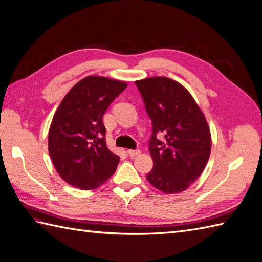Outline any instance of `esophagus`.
Returning a JSON list of instances; mask_svg holds the SVG:
<instances>
[{"label": "esophagus", "instance_id": "1", "mask_svg": "<svg viewBox=\"0 0 262 262\" xmlns=\"http://www.w3.org/2000/svg\"><path fill=\"white\" fill-rule=\"evenodd\" d=\"M127 153H129V156L131 158H135V157L139 156L140 153H141V151H140L139 149H137V150H127Z\"/></svg>", "mask_w": 262, "mask_h": 262}]
</instances>
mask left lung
I'll return each instance as SVG.
<instances>
[{
  "label": "left lung",
  "instance_id": "8db88e82",
  "mask_svg": "<svg viewBox=\"0 0 262 262\" xmlns=\"http://www.w3.org/2000/svg\"><path fill=\"white\" fill-rule=\"evenodd\" d=\"M152 120L150 155L153 169L146 179L163 193L187 190L202 173L211 152L207 119L192 95L179 82L165 76L136 81ZM162 132L165 140L156 139Z\"/></svg>",
  "mask_w": 262,
  "mask_h": 262
}]
</instances>
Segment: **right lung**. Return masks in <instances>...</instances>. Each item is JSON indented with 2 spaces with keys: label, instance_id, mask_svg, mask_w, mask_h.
Here are the masks:
<instances>
[{
  "label": "right lung",
  "instance_id": "add662e5",
  "mask_svg": "<svg viewBox=\"0 0 262 262\" xmlns=\"http://www.w3.org/2000/svg\"><path fill=\"white\" fill-rule=\"evenodd\" d=\"M127 83L89 75L70 90L49 130V153L57 173L70 186L92 190L116 172L120 157L105 142L103 114Z\"/></svg>",
  "mask_w": 262,
  "mask_h": 262
}]
</instances>
